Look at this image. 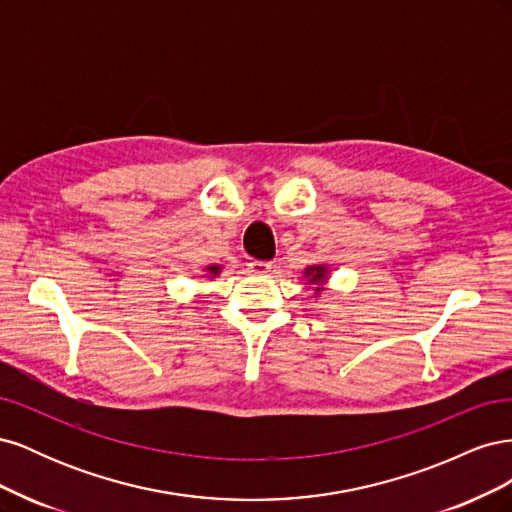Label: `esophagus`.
Masks as SVG:
<instances>
[{"label":"esophagus","instance_id":"34e87169","mask_svg":"<svg viewBox=\"0 0 512 512\" xmlns=\"http://www.w3.org/2000/svg\"><path fill=\"white\" fill-rule=\"evenodd\" d=\"M247 269H250V273H254V275H267L273 269V265L265 260H252L250 265H247Z\"/></svg>","mask_w":512,"mask_h":512}]
</instances>
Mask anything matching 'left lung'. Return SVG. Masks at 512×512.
<instances>
[{"mask_svg": "<svg viewBox=\"0 0 512 512\" xmlns=\"http://www.w3.org/2000/svg\"><path fill=\"white\" fill-rule=\"evenodd\" d=\"M303 277L307 280L305 284L316 286L314 292L320 294V292H324V284H327V280H329V267L327 265H312L303 271Z\"/></svg>", "mask_w": 512, "mask_h": 512, "instance_id": "1", "label": "left lung"}]
</instances>
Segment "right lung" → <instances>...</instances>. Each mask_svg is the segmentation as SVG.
Instances as JSON below:
<instances>
[{
	"label": "right lung",
	"mask_w": 512,
	"mask_h": 512,
	"mask_svg": "<svg viewBox=\"0 0 512 512\" xmlns=\"http://www.w3.org/2000/svg\"><path fill=\"white\" fill-rule=\"evenodd\" d=\"M205 277H209V280H213V277H218L220 273H222V265H209L207 269H205Z\"/></svg>",
	"instance_id": "add662e5"
}]
</instances>
